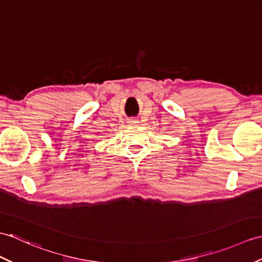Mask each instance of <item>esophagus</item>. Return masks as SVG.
Returning a JSON list of instances; mask_svg holds the SVG:
<instances>
[{"instance_id": "1", "label": "esophagus", "mask_w": 262, "mask_h": 262, "mask_svg": "<svg viewBox=\"0 0 262 262\" xmlns=\"http://www.w3.org/2000/svg\"><path fill=\"white\" fill-rule=\"evenodd\" d=\"M129 125L130 126H137L138 125V121L137 120H130L129 121Z\"/></svg>"}]
</instances>
